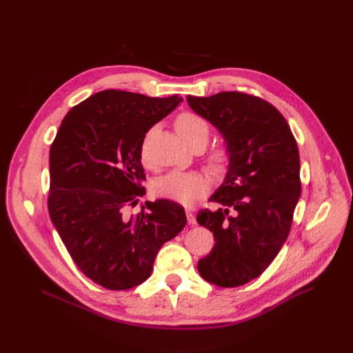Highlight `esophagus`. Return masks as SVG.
Instances as JSON below:
<instances>
[{"instance_id": "esophagus-1", "label": "esophagus", "mask_w": 353, "mask_h": 353, "mask_svg": "<svg viewBox=\"0 0 353 353\" xmlns=\"http://www.w3.org/2000/svg\"><path fill=\"white\" fill-rule=\"evenodd\" d=\"M185 215H187V221L190 225H195L196 223V219H195V215L191 210H185Z\"/></svg>"}]
</instances>
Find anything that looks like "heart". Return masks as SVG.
<instances>
[{"instance_id":"heart-1","label":"heart","mask_w":353,"mask_h":353,"mask_svg":"<svg viewBox=\"0 0 353 353\" xmlns=\"http://www.w3.org/2000/svg\"><path fill=\"white\" fill-rule=\"evenodd\" d=\"M179 137L191 148L198 142L204 145L210 137V127L207 121L195 113H181L174 123ZM211 165L215 170H222L228 162V154L225 149H216L211 155ZM207 188V179L196 172H180L173 170L162 176L155 183V192L174 203L188 205L194 199L203 194Z\"/></svg>"}]
</instances>
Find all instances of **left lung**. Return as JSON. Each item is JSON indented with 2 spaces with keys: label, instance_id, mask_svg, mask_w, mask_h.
Listing matches in <instances>:
<instances>
[{
  "label": "left lung",
  "instance_id": "1",
  "mask_svg": "<svg viewBox=\"0 0 353 353\" xmlns=\"http://www.w3.org/2000/svg\"><path fill=\"white\" fill-rule=\"evenodd\" d=\"M187 103L218 130L229 159L210 196L219 208L196 215L215 239L196 268L216 286L236 288L260 276L288 239L301 191L297 143L283 116L260 97L221 92L187 96Z\"/></svg>",
  "mask_w": 353,
  "mask_h": 353
}]
</instances>
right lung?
<instances>
[{
  "label": "right lung",
  "instance_id": "1",
  "mask_svg": "<svg viewBox=\"0 0 353 353\" xmlns=\"http://www.w3.org/2000/svg\"><path fill=\"white\" fill-rule=\"evenodd\" d=\"M180 102L177 94L97 92L68 112L50 148V218L77 267L106 289L145 282L159 248L185 226L184 208L169 199L124 214L145 194V134Z\"/></svg>",
  "mask_w": 353,
  "mask_h": 353
}]
</instances>
